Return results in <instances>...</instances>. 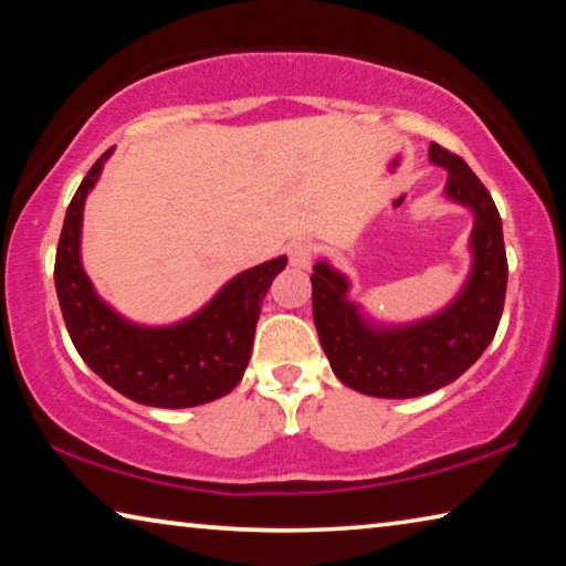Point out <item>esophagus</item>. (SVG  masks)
I'll return each instance as SVG.
<instances>
[{
	"label": "esophagus",
	"instance_id": "1",
	"mask_svg": "<svg viewBox=\"0 0 566 566\" xmlns=\"http://www.w3.org/2000/svg\"><path fill=\"white\" fill-rule=\"evenodd\" d=\"M290 262H292V266H300V270H310L314 262V244L306 242V239H302V242H294L290 247Z\"/></svg>",
	"mask_w": 566,
	"mask_h": 566
}]
</instances>
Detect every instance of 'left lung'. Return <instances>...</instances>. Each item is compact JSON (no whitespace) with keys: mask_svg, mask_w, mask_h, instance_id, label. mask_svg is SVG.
<instances>
[{"mask_svg":"<svg viewBox=\"0 0 566 566\" xmlns=\"http://www.w3.org/2000/svg\"><path fill=\"white\" fill-rule=\"evenodd\" d=\"M429 159L449 169L447 195L474 209V266L457 302L411 327L375 329L344 300L347 280L327 262L314 264L312 314L322 349L339 381L369 397L407 399L449 385L482 357L502 319L510 266L494 199L454 151L434 142Z\"/></svg>","mask_w":566,"mask_h":566,"instance_id":"left-lung-1","label":"left lung"}]
</instances>
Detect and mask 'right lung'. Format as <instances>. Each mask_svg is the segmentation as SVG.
I'll return each mask as SVG.
<instances>
[{
	"instance_id": "right-lung-1",
	"label": "right lung",
	"mask_w": 566,
	"mask_h": 566,
	"mask_svg": "<svg viewBox=\"0 0 566 566\" xmlns=\"http://www.w3.org/2000/svg\"><path fill=\"white\" fill-rule=\"evenodd\" d=\"M109 151L82 179L56 244L54 284L66 332L90 369L132 401L167 409L207 405L242 381L262 300L286 256L234 276L202 312L175 327L147 329L122 319L94 294L80 262L84 197Z\"/></svg>"
}]
</instances>
